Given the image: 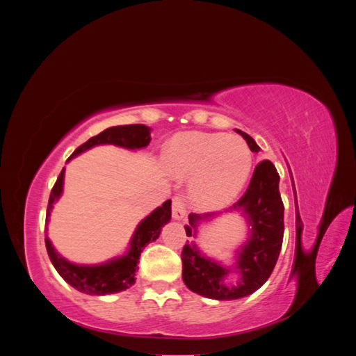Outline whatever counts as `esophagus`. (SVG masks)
<instances>
[{
  "label": "esophagus",
  "instance_id": "34e87169",
  "mask_svg": "<svg viewBox=\"0 0 356 356\" xmlns=\"http://www.w3.org/2000/svg\"><path fill=\"white\" fill-rule=\"evenodd\" d=\"M186 202L184 199H182L181 196H175L174 199H172V217H174L175 220H181L184 218L186 215Z\"/></svg>",
  "mask_w": 356,
  "mask_h": 356
}]
</instances>
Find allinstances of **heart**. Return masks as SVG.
<instances>
[{"label": "heart", "mask_w": 356, "mask_h": 356, "mask_svg": "<svg viewBox=\"0 0 356 356\" xmlns=\"http://www.w3.org/2000/svg\"><path fill=\"white\" fill-rule=\"evenodd\" d=\"M165 165L172 175L193 177L190 195L199 207L220 208L243 188L251 172L252 154L238 136L184 132L168 144Z\"/></svg>", "instance_id": "heart-1"}]
</instances>
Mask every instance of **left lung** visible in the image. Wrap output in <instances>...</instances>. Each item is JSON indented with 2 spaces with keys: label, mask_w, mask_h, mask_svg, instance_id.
<instances>
[{
  "label": "left lung",
  "mask_w": 356,
  "mask_h": 356,
  "mask_svg": "<svg viewBox=\"0 0 356 356\" xmlns=\"http://www.w3.org/2000/svg\"><path fill=\"white\" fill-rule=\"evenodd\" d=\"M238 132L245 138L251 152H260L250 135L239 129ZM230 209H242L252 227L250 242L242 248L236 263L238 266L233 270L241 276L238 284L224 285V277L232 272L230 268L200 255L195 243H186L181 252L184 284L193 293L213 300H236L252 294L270 277L276 266L284 239V203L279 193V174L270 160H261L255 166L250 186ZM213 215H203V218ZM199 220H202L200 215H190L187 236L195 234Z\"/></svg>",
  "instance_id": "1"
}]
</instances>
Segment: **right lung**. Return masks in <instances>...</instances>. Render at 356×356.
Instances as JSON below:
<instances>
[{
	"label": "right lung",
	"instance_id": "right-lung-1",
	"mask_svg": "<svg viewBox=\"0 0 356 356\" xmlns=\"http://www.w3.org/2000/svg\"><path fill=\"white\" fill-rule=\"evenodd\" d=\"M149 129L144 124H126V126H114L105 129L99 135L92 136L89 141L81 144L75 152L70 156L72 159L90 147L99 144H114L124 148H143L149 144ZM68 159V160H70ZM63 184V169L51 188L47 207V218L53 202H56L62 193ZM170 220V200H166L161 207L153 211L148 217L141 221L132 238L131 250L122 257L101 266H75L68 263L65 258H62L55 248L51 246L49 238H46L47 254L50 257L51 264L55 266L58 273L65 279L71 286H74L81 293L90 296H105L124 291L135 284V273L138 267V260L147 243L156 241L163 225Z\"/></svg>",
	"mask_w": 356,
	"mask_h": 356
}]
</instances>
